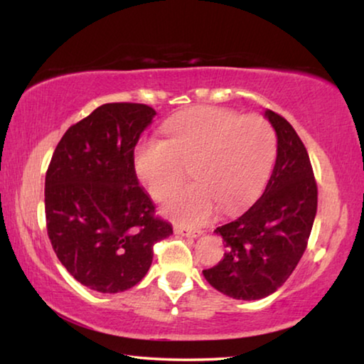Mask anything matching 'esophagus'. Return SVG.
<instances>
[{"mask_svg":"<svg viewBox=\"0 0 364 364\" xmlns=\"http://www.w3.org/2000/svg\"><path fill=\"white\" fill-rule=\"evenodd\" d=\"M173 230H175V232L181 234V236H186V237H197V236H200V234H202L200 230H191V228L181 226V225H175Z\"/></svg>","mask_w":364,"mask_h":364,"instance_id":"1","label":"esophagus"}]
</instances>
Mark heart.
I'll list each match as a JSON object with an SVG mask.
<instances>
[{
    "label": "heart",
    "instance_id": "obj_1",
    "mask_svg": "<svg viewBox=\"0 0 364 364\" xmlns=\"http://www.w3.org/2000/svg\"><path fill=\"white\" fill-rule=\"evenodd\" d=\"M167 139L143 138L134 147L133 165L154 199L162 200L186 176L194 183L176 189L164 212L178 223L197 226L217 205L232 212L252 199L273 167L278 138L258 114L199 107L171 117L164 125Z\"/></svg>",
    "mask_w": 364,
    "mask_h": 364
}]
</instances>
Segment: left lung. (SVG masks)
Wrapping results in <instances>:
<instances>
[{"label": "left lung", "mask_w": 364, "mask_h": 364, "mask_svg": "<svg viewBox=\"0 0 364 364\" xmlns=\"http://www.w3.org/2000/svg\"><path fill=\"white\" fill-rule=\"evenodd\" d=\"M264 115L278 134V156L263 196L241 217L218 226L225 257L204 269L208 284L237 300H258L284 284L308 245L318 186L306 147L284 117Z\"/></svg>", "instance_id": "8db88e82"}]
</instances>
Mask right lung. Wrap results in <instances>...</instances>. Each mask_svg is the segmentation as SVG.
I'll return each mask as SVG.
<instances>
[{
	"label": "right lung",
	"instance_id": "right-lung-1",
	"mask_svg": "<svg viewBox=\"0 0 364 364\" xmlns=\"http://www.w3.org/2000/svg\"><path fill=\"white\" fill-rule=\"evenodd\" d=\"M154 115L146 104H102L64 133L49 162L48 237L65 269L97 292L136 286L154 244L173 232L156 217L133 165L134 146Z\"/></svg>",
	"mask_w": 364,
	"mask_h": 364
}]
</instances>
